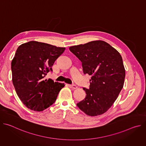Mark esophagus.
<instances>
[{"label":"esophagus","instance_id":"34e87169","mask_svg":"<svg viewBox=\"0 0 146 146\" xmlns=\"http://www.w3.org/2000/svg\"><path fill=\"white\" fill-rule=\"evenodd\" d=\"M68 86L70 88H72V89H76L77 88V87L76 86V85H74V84H69Z\"/></svg>","mask_w":146,"mask_h":146}]
</instances>
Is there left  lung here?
Masks as SVG:
<instances>
[{"mask_svg":"<svg viewBox=\"0 0 146 146\" xmlns=\"http://www.w3.org/2000/svg\"><path fill=\"white\" fill-rule=\"evenodd\" d=\"M69 50L82 62L84 73L92 76L90 88H83L86 96L77 106L90 116L105 113L123 86L125 70L121 55L102 40L72 46Z\"/></svg>","mask_w":146,"mask_h":146,"instance_id":"left-lung-1","label":"left lung"}]
</instances>
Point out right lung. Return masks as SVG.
<instances>
[{
    "label": "right lung",
    "instance_id": "obj_1",
    "mask_svg": "<svg viewBox=\"0 0 146 146\" xmlns=\"http://www.w3.org/2000/svg\"><path fill=\"white\" fill-rule=\"evenodd\" d=\"M65 50L36 41L18 47L11 62L12 81L17 95L28 109L41 111L55 102L65 85L44 77Z\"/></svg>",
    "mask_w": 146,
    "mask_h": 146
}]
</instances>
